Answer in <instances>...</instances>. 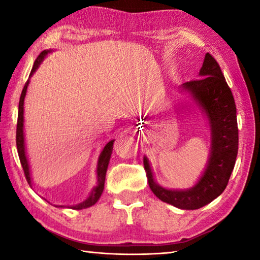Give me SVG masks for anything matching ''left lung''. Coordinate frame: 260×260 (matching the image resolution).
I'll return each instance as SVG.
<instances>
[{"label": "left lung", "instance_id": "left-lung-1", "mask_svg": "<svg viewBox=\"0 0 260 260\" xmlns=\"http://www.w3.org/2000/svg\"><path fill=\"white\" fill-rule=\"evenodd\" d=\"M201 79L182 83L206 118L211 134L209 159L203 174L191 188L167 189L156 182L148 158L143 157L149 187L160 201L182 210L203 208L221 195L234 169L239 150L236 105L219 64L209 52L200 70Z\"/></svg>", "mask_w": 260, "mask_h": 260}]
</instances>
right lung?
Masks as SVG:
<instances>
[{
	"instance_id": "obj_1",
	"label": "right lung",
	"mask_w": 260,
	"mask_h": 260,
	"mask_svg": "<svg viewBox=\"0 0 260 260\" xmlns=\"http://www.w3.org/2000/svg\"><path fill=\"white\" fill-rule=\"evenodd\" d=\"M52 49L49 50H43L40 55L38 56V58L35 59L34 65L32 71H30L29 78L33 76L34 72L37 71L38 68L40 67V64L42 63V60L45 59V57L50 54ZM29 85V79L27 82L25 83V86L23 88V91H21L20 95V100H19V107H18V121H17V133H16V143H17V150H18V155H19V159H20V164L23 166L24 173L26 180L30 187L33 184V180L32 177H30V169H29V164H28V159L27 156H26V147H25V134H24V101H25V96H26V91H27V87ZM113 142L114 140H111L110 142L107 143V146L103 148V150L101 151L99 160H98V166H96V178H98V183L96 186L91 189V191L89 192L87 199L85 201H82L81 203H78L76 205H56L57 208H69V209H73V210H82V209H87L93 206L96 202L100 200L101 195H102L103 189H104V182H105V174H107V170L109 166V161L110 158H111V153H112V149H113Z\"/></svg>"
}]
</instances>
